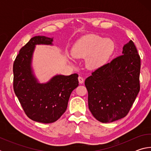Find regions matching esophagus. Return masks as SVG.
<instances>
[{"instance_id": "esophagus-1", "label": "esophagus", "mask_w": 151, "mask_h": 151, "mask_svg": "<svg viewBox=\"0 0 151 151\" xmlns=\"http://www.w3.org/2000/svg\"><path fill=\"white\" fill-rule=\"evenodd\" d=\"M78 82L80 84H83L84 83V78L81 76H79L78 77Z\"/></svg>"}]
</instances>
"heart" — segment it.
Instances as JSON below:
<instances>
[{
	"label": "heart",
	"mask_w": 151,
	"mask_h": 151,
	"mask_svg": "<svg viewBox=\"0 0 151 151\" xmlns=\"http://www.w3.org/2000/svg\"><path fill=\"white\" fill-rule=\"evenodd\" d=\"M114 49L115 45L111 39L89 35L76 43L73 48L72 55L75 58H86V66L90 69H97L105 65L113 54Z\"/></svg>",
	"instance_id": "heart-1"
}]
</instances>
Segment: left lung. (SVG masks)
I'll use <instances>...</instances> for the list:
<instances>
[{
    "label": "left lung",
    "instance_id": "1",
    "mask_svg": "<svg viewBox=\"0 0 151 151\" xmlns=\"http://www.w3.org/2000/svg\"><path fill=\"white\" fill-rule=\"evenodd\" d=\"M122 54L97 68L85 82L88 109L103 123L126 116L140 91V58L131 40Z\"/></svg>",
    "mask_w": 151,
    "mask_h": 151
}]
</instances>
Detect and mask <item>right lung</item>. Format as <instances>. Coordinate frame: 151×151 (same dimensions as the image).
<instances>
[{
  "mask_svg": "<svg viewBox=\"0 0 151 151\" xmlns=\"http://www.w3.org/2000/svg\"><path fill=\"white\" fill-rule=\"evenodd\" d=\"M53 38L32 37L20 50L13 65L14 93L27 116L32 121L51 123L57 121L67 108L72 91L78 86L77 74L57 75L40 83L32 68L36 45H52Z\"/></svg>",
  "mask_w": 151,
  "mask_h": 151,
  "instance_id": "add662e5",
  "label": "right lung"
}]
</instances>
